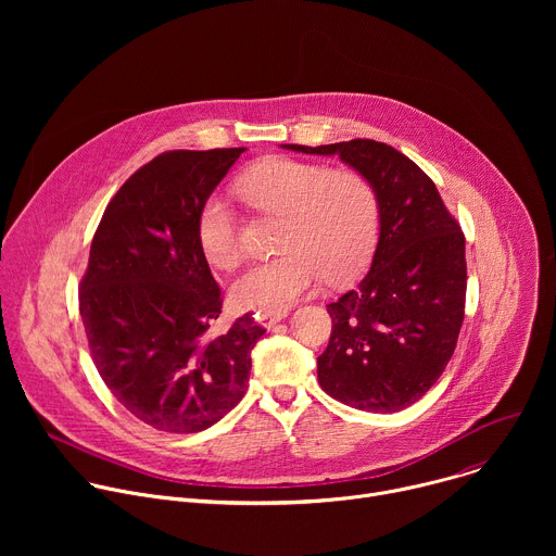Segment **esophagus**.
<instances>
[{"label":"esophagus","instance_id":"esophagus-1","mask_svg":"<svg viewBox=\"0 0 556 556\" xmlns=\"http://www.w3.org/2000/svg\"><path fill=\"white\" fill-rule=\"evenodd\" d=\"M288 316V309H279V312H257V321L264 326V328H273L275 324H279L281 319H286Z\"/></svg>","mask_w":556,"mask_h":556}]
</instances>
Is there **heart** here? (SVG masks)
Wrapping results in <instances>:
<instances>
[{"label": "heart", "instance_id": "heart-1", "mask_svg": "<svg viewBox=\"0 0 556 556\" xmlns=\"http://www.w3.org/2000/svg\"><path fill=\"white\" fill-rule=\"evenodd\" d=\"M237 191L257 211L281 215L277 257L253 264L232 283L242 309L279 312L305 296L328 275L332 283L356 275L378 235V198L354 169L270 155L249 167ZM198 242L215 268L240 260L237 217L230 202L213 193L198 211Z\"/></svg>", "mask_w": 556, "mask_h": 556}]
</instances>
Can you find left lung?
<instances>
[{"mask_svg": "<svg viewBox=\"0 0 556 556\" xmlns=\"http://www.w3.org/2000/svg\"><path fill=\"white\" fill-rule=\"evenodd\" d=\"M339 155L376 191L380 235L369 273L328 305L332 337L316 358L319 384L361 412H401L438 382L464 321V232L433 180L405 153L354 138L281 144Z\"/></svg>", "mask_w": 556, "mask_h": 556, "instance_id": "8db88e82", "label": "left lung"}]
</instances>
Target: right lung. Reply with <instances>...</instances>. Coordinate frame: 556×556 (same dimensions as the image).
Returning <instances> with one entry per match:
<instances>
[{
	"mask_svg": "<svg viewBox=\"0 0 556 556\" xmlns=\"http://www.w3.org/2000/svg\"><path fill=\"white\" fill-rule=\"evenodd\" d=\"M247 149L165 151L112 198L94 232L78 312L114 399L144 425L198 433L244 399L251 352L266 332L251 314L208 328L222 292L198 242V211Z\"/></svg>",
	"mask_w": 556,
	"mask_h": 556,
	"instance_id": "add662e5",
	"label": "right lung"
}]
</instances>
